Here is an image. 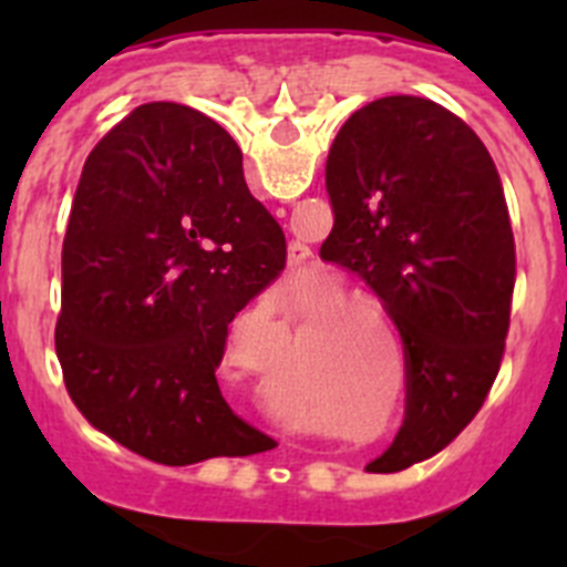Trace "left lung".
<instances>
[{"label":"left lung","mask_w":567,"mask_h":567,"mask_svg":"<svg viewBox=\"0 0 567 567\" xmlns=\"http://www.w3.org/2000/svg\"><path fill=\"white\" fill-rule=\"evenodd\" d=\"M334 227L320 258L352 269L403 338V429L369 471L452 443L499 372L517 280L503 182L477 133L417 96L354 110L327 162Z\"/></svg>","instance_id":"obj_1"}]
</instances>
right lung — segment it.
Segmentation results:
<instances>
[{"label":"right lung","instance_id":"1","mask_svg":"<svg viewBox=\"0 0 567 567\" xmlns=\"http://www.w3.org/2000/svg\"><path fill=\"white\" fill-rule=\"evenodd\" d=\"M233 135L153 102L84 162L62 244L56 354L70 400L138 457L193 465L275 449L224 400L227 327L287 267Z\"/></svg>","mask_w":567,"mask_h":567}]
</instances>
